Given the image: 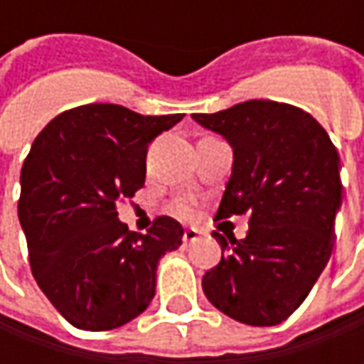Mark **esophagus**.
Here are the masks:
<instances>
[{
    "label": "esophagus",
    "mask_w": 364,
    "mask_h": 364,
    "mask_svg": "<svg viewBox=\"0 0 364 364\" xmlns=\"http://www.w3.org/2000/svg\"><path fill=\"white\" fill-rule=\"evenodd\" d=\"M182 241H184V245H194L198 241V231H196V229H186Z\"/></svg>",
    "instance_id": "34e87169"
}]
</instances>
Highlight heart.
<instances>
[{"instance_id": "obj_1", "label": "heart", "mask_w": 364, "mask_h": 364, "mask_svg": "<svg viewBox=\"0 0 364 364\" xmlns=\"http://www.w3.org/2000/svg\"><path fill=\"white\" fill-rule=\"evenodd\" d=\"M174 213L180 218H192L196 215V208H194V203L188 200V198H182L174 204Z\"/></svg>"}]
</instances>
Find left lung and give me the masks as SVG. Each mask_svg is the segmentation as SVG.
<instances>
[{
    "label": "left lung",
    "instance_id": "8db88e82",
    "mask_svg": "<svg viewBox=\"0 0 364 364\" xmlns=\"http://www.w3.org/2000/svg\"><path fill=\"white\" fill-rule=\"evenodd\" d=\"M192 119L232 147L215 218L249 217L245 239L213 232L223 257L204 273V296L237 322L275 326L300 308L332 255L338 151L310 113L286 103L253 99Z\"/></svg>",
    "mask_w": 364,
    "mask_h": 364
}]
</instances>
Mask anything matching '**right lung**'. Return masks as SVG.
<instances>
[{"mask_svg":"<svg viewBox=\"0 0 364 364\" xmlns=\"http://www.w3.org/2000/svg\"><path fill=\"white\" fill-rule=\"evenodd\" d=\"M111 103L68 109L38 133L20 176L18 217L36 284L80 330H113L154 300L161 255L184 229L158 217L146 235L117 218V203L146 182L147 146L182 121Z\"/></svg>","mask_w":364,"mask_h":364,"instance_id":"1","label":"right lung"}]
</instances>
